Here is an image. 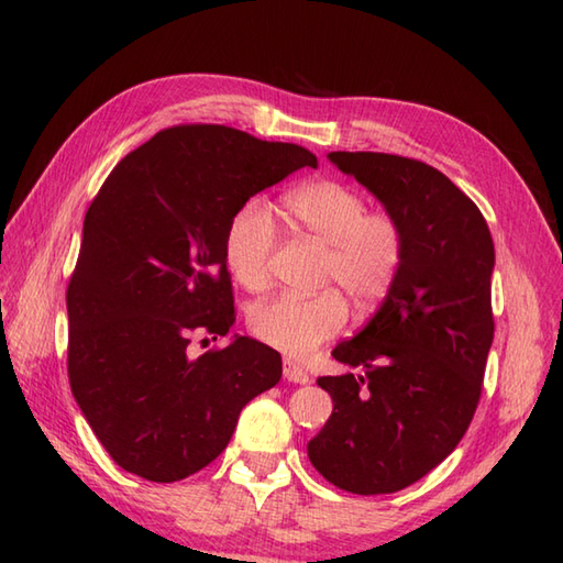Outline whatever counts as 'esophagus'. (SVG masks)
<instances>
[{
  "label": "esophagus",
  "mask_w": 563,
  "mask_h": 563,
  "mask_svg": "<svg viewBox=\"0 0 563 563\" xmlns=\"http://www.w3.org/2000/svg\"><path fill=\"white\" fill-rule=\"evenodd\" d=\"M283 375H285V379H288V382H295V385H307V382H309L307 369H302L295 361H290V357H285Z\"/></svg>",
  "instance_id": "34e87169"
}]
</instances>
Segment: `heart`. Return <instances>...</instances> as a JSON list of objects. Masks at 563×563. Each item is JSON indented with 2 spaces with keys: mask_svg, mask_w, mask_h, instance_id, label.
Listing matches in <instances>:
<instances>
[{
  "mask_svg": "<svg viewBox=\"0 0 563 563\" xmlns=\"http://www.w3.org/2000/svg\"><path fill=\"white\" fill-rule=\"evenodd\" d=\"M285 210L297 230L327 244L319 283L336 285L357 305H375L391 292L404 256V224L387 210H367L361 190L317 178L285 196ZM278 232L271 210L261 200H249L234 212L224 234V261L232 275L251 292L271 283V263ZM349 321V305L339 290L317 295H280L258 302L249 314V329L271 349L302 357L333 339Z\"/></svg>",
  "mask_w": 563,
  "mask_h": 563,
  "instance_id": "heart-1",
  "label": "heart"
}]
</instances>
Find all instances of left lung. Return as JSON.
Returning <instances> with one entry per match:
<instances>
[{
    "label": "left lung",
    "instance_id": "obj_1",
    "mask_svg": "<svg viewBox=\"0 0 563 563\" xmlns=\"http://www.w3.org/2000/svg\"><path fill=\"white\" fill-rule=\"evenodd\" d=\"M397 214L406 256L397 283L357 336L331 355L361 375L319 377L333 411L307 454L343 492L394 494L457 448L479 406L494 341V239L450 178L385 152H331Z\"/></svg>",
    "mask_w": 563,
    "mask_h": 563
}]
</instances>
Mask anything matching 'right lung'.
Returning <instances> with one entry per match:
<instances>
[{
  "label": "right lung",
  "mask_w": 563,
  "mask_h": 563,
  "mask_svg": "<svg viewBox=\"0 0 563 563\" xmlns=\"http://www.w3.org/2000/svg\"><path fill=\"white\" fill-rule=\"evenodd\" d=\"M302 166L317 157L290 142L174 125L118 162L91 200L67 285V377L125 472L157 484L200 472L244 406L280 382L266 343L236 336L202 355L190 343L227 336L236 319L224 261L234 212Z\"/></svg>",
  "instance_id": "right-lung-1"
}]
</instances>
